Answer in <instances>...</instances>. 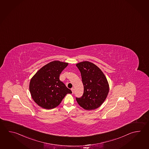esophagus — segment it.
<instances>
[{"instance_id": "1", "label": "esophagus", "mask_w": 149, "mask_h": 149, "mask_svg": "<svg viewBox=\"0 0 149 149\" xmlns=\"http://www.w3.org/2000/svg\"><path fill=\"white\" fill-rule=\"evenodd\" d=\"M71 90H72V93H74V88H71Z\"/></svg>"}]
</instances>
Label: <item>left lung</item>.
<instances>
[{
	"instance_id": "8db88e82",
	"label": "left lung",
	"mask_w": 149,
	"mask_h": 149,
	"mask_svg": "<svg viewBox=\"0 0 149 149\" xmlns=\"http://www.w3.org/2000/svg\"><path fill=\"white\" fill-rule=\"evenodd\" d=\"M82 76L84 93L76 98L78 104L83 109H97L105 101L109 91V85L102 71L95 64L88 61L76 65Z\"/></svg>"
}]
</instances>
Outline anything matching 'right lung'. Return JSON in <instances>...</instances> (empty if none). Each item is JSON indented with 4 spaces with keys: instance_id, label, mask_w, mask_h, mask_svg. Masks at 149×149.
I'll return each instance as SVG.
<instances>
[{
    "instance_id": "obj_1",
    "label": "right lung",
    "mask_w": 149,
    "mask_h": 149,
    "mask_svg": "<svg viewBox=\"0 0 149 149\" xmlns=\"http://www.w3.org/2000/svg\"><path fill=\"white\" fill-rule=\"evenodd\" d=\"M68 63L55 61L41 67L31 78L29 90L31 97L39 106L51 109L59 105L65 95L72 93L59 80Z\"/></svg>"
}]
</instances>
